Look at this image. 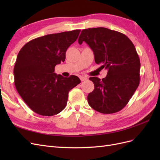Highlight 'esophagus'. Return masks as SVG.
Segmentation results:
<instances>
[{
	"label": "esophagus",
	"instance_id": "34e87169",
	"mask_svg": "<svg viewBox=\"0 0 160 160\" xmlns=\"http://www.w3.org/2000/svg\"><path fill=\"white\" fill-rule=\"evenodd\" d=\"M80 79H81V81H86L87 79H88V78H87L86 77H84V76H81Z\"/></svg>",
	"mask_w": 160,
	"mask_h": 160
}]
</instances>
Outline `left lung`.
Returning <instances> with one entry per match:
<instances>
[{"label": "left lung", "instance_id": "left-lung-1", "mask_svg": "<svg viewBox=\"0 0 160 160\" xmlns=\"http://www.w3.org/2000/svg\"><path fill=\"white\" fill-rule=\"evenodd\" d=\"M85 41L94 53L95 62L108 70L105 78L90 77L94 90L88 103L99 113L109 114L128 104L139 84L140 61L133 42L124 34L104 27L81 31L78 42Z\"/></svg>", "mask_w": 160, "mask_h": 160}]
</instances>
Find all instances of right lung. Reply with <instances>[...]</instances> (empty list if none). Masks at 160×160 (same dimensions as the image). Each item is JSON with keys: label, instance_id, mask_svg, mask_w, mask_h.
<instances>
[{"label": "right lung", "instance_id": "right-lung-1", "mask_svg": "<svg viewBox=\"0 0 160 160\" xmlns=\"http://www.w3.org/2000/svg\"><path fill=\"white\" fill-rule=\"evenodd\" d=\"M80 30L51 34L28 42L19 51L14 67V85L29 108L52 116L63 110L70 90L81 83L78 77L57 75L55 67L65 59L66 51Z\"/></svg>", "mask_w": 160, "mask_h": 160}]
</instances>
